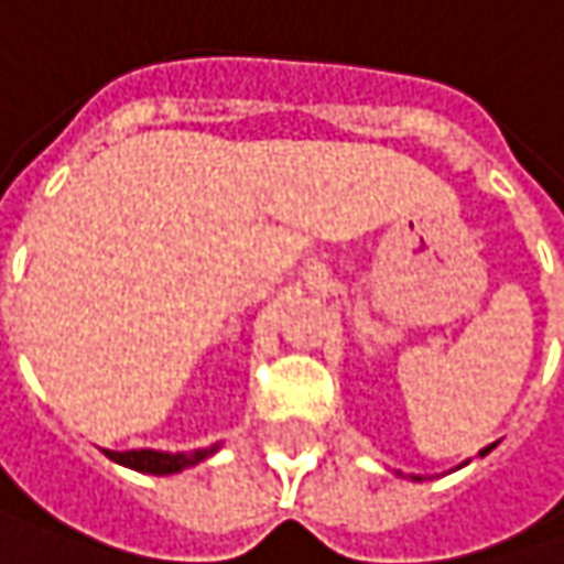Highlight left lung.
<instances>
[{"instance_id": "8db88e82", "label": "left lung", "mask_w": 564, "mask_h": 564, "mask_svg": "<svg viewBox=\"0 0 564 564\" xmlns=\"http://www.w3.org/2000/svg\"><path fill=\"white\" fill-rule=\"evenodd\" d=\"M491 449H495V443H491V446H485V449H481V456H488V453H491ZM398 475H401V471H398ZM414 481H421V478H417V475H414Z\"/></svg>"}]
</instances>
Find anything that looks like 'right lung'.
<instances>
[{
  "label": "right lung",
  "instance_id": "1",
  "mask_svg": "<svg viewBox=\"0 0 564 564\" xmlns=\"http://www.w3.org/2000/svg\"><path fill=\"white\" fill-rule=\"evenodd\" d=\"M111 463L128 465L134 471L143 475H176L182 468H192V465L205 463L208 456L218 453V443L208 446V449H195V453H160V449H131V453H111V449H101Z\"/></svg>",
  "mask_w": 564,
  "mask_h": 564
}]
</instances>
